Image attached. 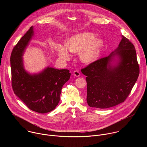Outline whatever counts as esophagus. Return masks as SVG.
Instances as JSON below:
<instances>
[{"mask_svg":"<svg viewBox=\"0 0 147 147\" xmlns=\"http://www.w3.org/2000/svg\"><path fill=\"white\" fill-rule=\"evenodd\" d=\"M73 74L74 76H75L76 77H79L80 76V73L79 72L78 70H75L73 72Z\"/></svg>","mask_w":147,"mask_h":147,"instance_id":"obj_1","label":"esophagus"}]
</instances>
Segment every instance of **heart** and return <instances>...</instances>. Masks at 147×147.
Segmentation results:
<instances>
[{"label": "heart", "instance_id": "b5f03b06", "mask_svg": "<svg viewBox=\"0 0 147 147\" xmlns=\"http://www.w3.org/2000/svg\"><path fill=\"white\" fill-rule=\"evenodd\" d=\"M103 46L102 39L96 38L91 32H83L70 37L66 42L65 47L61 44L57 45L59 58L64 61L70 59L68 50L72 53L80 52V58L84 63H91L99 56Z\"/></svg>", "mask_w": 147, "mask_h": 147}]
</instances>
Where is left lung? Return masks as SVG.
<instances>
[{
	"instance_id": "obj_1",
	"label": "left lung",
	"mask_w": 147,
	"mask_h": 147,
	"mask_svg": "<svg viewBox=\"0 0 147 147\" xmlns=\"http://www.w3.org/2000/svg\"><path fill=\"white\" fill-rule=\"evenodd\" d=\"M117 55L119 61L111 65ZM87 76V101L90 107L105 109L123 102L130 94L140 73L134 45L124 36L114 52L81 69Z\"/></svg>"
}]
</instances>
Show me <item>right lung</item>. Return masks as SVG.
I'll use <instances>...</instances> for the list:
<instances>
[{
    "instance_id": "1",
    "label": "right lung",
    "mask_w": 147,
    "mask_h": 147,
    "mask_svg": "<svg viewBox=\"0 0 147 147\" xmlns=\"http://www.w3.org/2000/svg\"><path fill=\"white\" fill-rule=\"evenodd\" d=\"M33 35L32 26L13 49L10 56L11 86L14 93L30 109L45 113L58 105L62 87L71 74L67 69L49 67L35 74L24 70L22 56Z\"/></svg>"
}]
</instances>
